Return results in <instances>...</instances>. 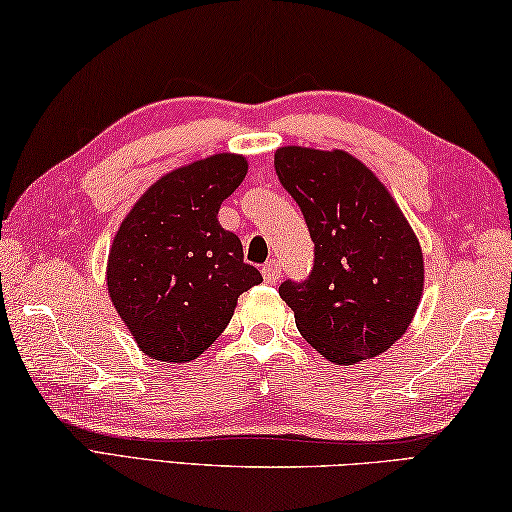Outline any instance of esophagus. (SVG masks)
Instances as JSON below:
<instances>
[{
  "label": "esophagus",
  "instance_id": "1",
  "mask_svg": "<svg viewBox=\"0 0 512 512\" xmlns=\"http://www.w3.org/2000/svg\"><path fill=\"white\" fill-rule=\"evenodd\" d=\"M262 275H264L266 284H277V282H280V275H282V266L273 259V262H268V264L262 266Z\"/></svg>",
  "mask_w": 512,
  "mask_h": 512
}]
</instances>
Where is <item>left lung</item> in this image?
Segmentation results:
<instances>
[{
    "label": "left lung",
    "instance_id": "left-lung-1",
    "mask_svg": "<svg viewBox=\"0 0 512 512\" xmlns=\"http://www.w3.org/2000/svg\"><path fill=\"white\" fill-rule=\"evenodd\" d=\"M275 172L315 244L313 271L286 280L297 331L336 365L380 356L410 327L423 295V253L378 176L342 150L286 145Z\"/></svg>",
    "mask_w": 512,
    "mask_h": 512
}]
</instances>
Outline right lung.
Instances as JSON below:
<instances>
[{"instance_id":"1","label":"right lung","mask_w":512,"mask_h":512,"mask_svg":"<svg viewBox=\"0 0 512 512\" xmlns=\"http://www.w3.org/2000/svg\"><path fill=\"white\" fill-rule=\"evenodd\" d=\"M246 172L239 154L183 165L150 185L120 224L107 288L145 356L199 358L228 327L237 297L262 282L239 237L217 219Z\"/></svg>"}]
</instances>
